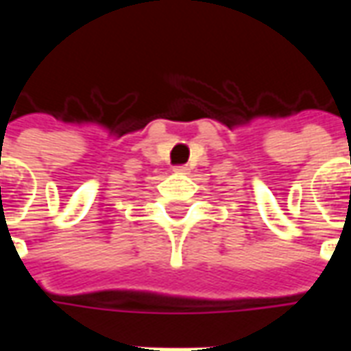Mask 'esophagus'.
I'll use <instances>...</instances> for the list:
<instances>
[{
  "label": "esophagus",
  "mask_w": 351,
  "mask_h": 351,
  "mask_svg": "<svg viewBox=\"0 0 351 351\" xmlns=\"http://www.w3.org/2000/svg\"><path fill=\"white\" fill-rule=\"evenodd\" d=\"M173 171H175L176 175H186V173H188L190 169L184 167V165H178V167H175V169H173Z\"/></svg>",
  "instance_id": "obj_1"
}]
</instances>
